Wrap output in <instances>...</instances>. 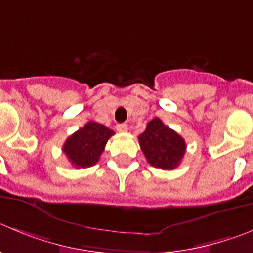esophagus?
<instances>
[{
    "instance_id": "obj_1",
    "label": "esophagus",
    "mask_w": 253,
    "mask_h": 253,
    "mask_svg": "<svg viewBox=\"0 0 253 253\" xmlns=\"http://www.w3.org/2000/svg\"><path fill=\"white\" fill-rule=\"evenodd\" d=\"M127 128H128V127H127L126 124H119L116 126V129L119 132H126Z\"/></svg>"
}]
</instances>
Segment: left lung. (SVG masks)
I'll return each mask as SVG.
<instances>
[{"label":"left lung","instance_id":"1","mask_svg":"<svg viewBox=\"0 0 253 253\" xmlns=\"http://www.w3.org/2000/svg\"><path fill=\"white\" fill-rule=\"evenodd\" d=\"M138 142L147 162L156 169H176L186 152L185 140L157 117L148 122Z\"/></svg>","mask_w":253,"mask_h":253}]
</instances>
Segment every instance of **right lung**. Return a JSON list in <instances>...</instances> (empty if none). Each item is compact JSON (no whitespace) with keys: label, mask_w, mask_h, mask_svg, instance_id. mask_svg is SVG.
Wrapping results in <instances>:
<instances>
[{"label":"right lung","mask_w":253,"mask_h":253,"mask_svg":"<svg viewBox=\"0 0 253 253\" xmlns=\"http://www.w3.org/2000/svg\"><path fill=\"white\" fill-rule=\"evenodd\" d=\"M115 132L97 122H87L66 140L62 151L76 169L93 166L100 160L105 146Z\"/></svg>","instance_id":"add662e5"}]
</instances>
